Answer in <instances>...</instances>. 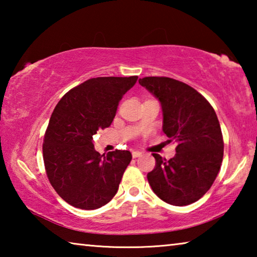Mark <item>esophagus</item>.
<instances>
[{"label":"esophagus","mask_w":257,"mask_h":257,"mask_svg":"<svg viewBox=\"0 0 257 257\" xmlns=\"http://www.w3.org/2000/svg\"><path fill=\"white\" fill-rule=\"evenodd\" d=\"M143 153H142V152H139V151H134L133 152V158H135V159H136V158H139V156H141Z\"/></svg>","instance_id":"esophagus-1"}]
</instances>
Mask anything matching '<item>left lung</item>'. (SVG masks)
Wrapping results in <instances>:
<instances>
[{
    "mask_svg": "<svg viewBox=\"0 0 257 257\" xmlns=\"http://www.w3.org/2000/svg\"><path fill=\"white\" fill-rule=\"evenodd\" d=\"M161 104L163 133L177 143L175 158L153 154L147 179L154 193L176 206L198 201L211 188L223 158L220 123L211 104L193 87L168 77L139 79Z\"/></svg>",
    "mask_w": 257,
    "mask_h": 257,
    "instance_id": "1",
    "label": "left lung"
}]
</instances>
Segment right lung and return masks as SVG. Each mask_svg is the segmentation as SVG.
Instances as JSON below:
<instances>
[{
  "instance_id": "add662e5",
  "label": "right lung",
  "mask_w": 257,
  "mask_h": 257,
  "mask_svg": "<svg viewBox=\"0 0 257 257\" xmlns=\"http://www.w3.org/2000/svg\"><path fill=\"white\" fill-rule=\"evenodd\" d=\"M137 76L92 78L75 87L56 104L46 129L43 158L47 177L59 196L81 210H96L114 197L129 151L101 155L93 136L110 127L121 97Z\"/></svg>"
}]
</instances>
